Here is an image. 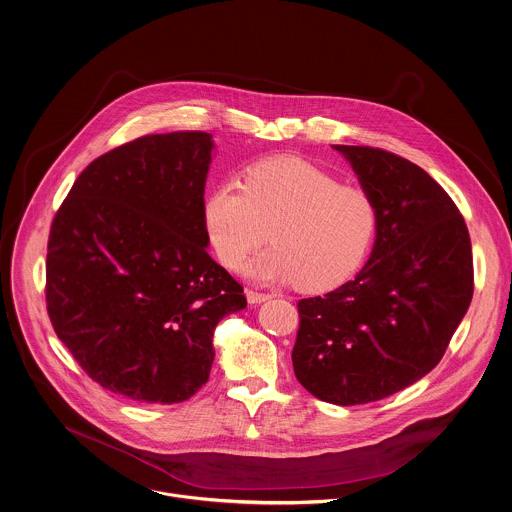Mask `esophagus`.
<instances>
[{"label": "esophagus", "instance_id": "obj_1", "mask_svg": "<svg viewBox=\"0 0 512 512\" xmlns=\"http://www.w3.org/2000/svg\"><path fill=\"white\" fill-rule=\"evenodd\" d=\"M271 294H265V292H257V290H247V302L249 304H261L265 300H269Z\"/></svg>", "mask_w": 512, "mask_h": 512}]
</instances>
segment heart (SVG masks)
Listing matches in <instances>:
<instances>
[{
	"label": "heart",
	"mask_w": 512,
	"mask_h": 512,
	"mask_svg": "<svg viewBox=\"0 0 512 512\" xmlns=\"http://www.w3.org/2000/svg\"><path fill=\"white\" fill-rule=\"evenodd\" d=\"M216 259L239 269L269 237L275 243L247 273L263 283L294 281L308 292L345 283L361 267L377 228L371 194L316 165L281 157L253 165L245 184L220 182L204 206Z\"/></svg>",
	"instance_id": "1"
}]
</instances>
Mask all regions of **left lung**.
I'll use <instances>...</instances> for the list:
<instances>
[{
  "instance_id": "obj_1",
  "label": "left lung",
  "mask_w": 512,
  "mask_h": 512,
  "mask_svg": "<svg viewBox=\"0 0 512 512\" xmlns=\"http://www.w3.org/2000/svg\"><path fill=\"white\" fill-rule=\"evenodd\" d=\"M377 208L369 261L340 288L298 302V383L340 406L395 395L446 353L473 296L469 231L454 200L395 153L334 145Z\"/></svg>"
}]
</instances>
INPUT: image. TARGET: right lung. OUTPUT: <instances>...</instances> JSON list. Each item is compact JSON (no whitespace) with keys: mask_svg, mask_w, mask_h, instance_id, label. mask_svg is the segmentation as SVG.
<instances>
[{"mask_svg":"<svg viewBox=\"0 0 512 512\" xmlns=\"http://www.w3.org/2000/svg\"><path fill=\"white\" fill-rule=\"evenodd\" d=\"M204 131L145 135L92 161L58 208L47 310L78 365L135 402L174 404L210 377L218 322L247 306L206 251Z\"/></svg>","mask_w":512,"mask_h":512,"instance_id":"obj_1","label":"right lung"}]
</instances>
